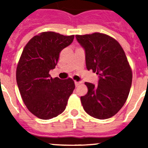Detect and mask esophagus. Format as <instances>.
<instances>
[{"label": "esophagus", "mask_w": 148, "mask_h": 148, "mask_svg": "<svg viewBox=\"0 0 148 148\" xmlns=\"http://www.w3.org/2000/svg\"><path fill=\"white\" fill-rule=\"evenodd\" d=\"M80 84H81V82H75V87H78V86Z\"/></svg>", "instance_id": "esophagus-1"}]
</instances>
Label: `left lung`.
Listing matches in <instances>:
<instances>
[{"mask_svg": "<svg viewBox=\"0 0 148 148\" xmlns=\"http://www.w3.org/2000/svg\"><path fill=\"white\" fill-rule=\"evenodd\" d=\"M85 50L86 66L99 75L98 85L85 82L88 91L81 97L86 113L99 119H107L121 110L130 92L132 70L119 43L106 34L76 35Z\"/></svg>", "mask_w": 148, "mask_h": 148, "instance_id": "1", "label": "left lung"}]
</instances>
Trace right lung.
I'll return each instance as SVG.
<instances>
[{
  "instance_id": "add662e5",
  "label": "right lung",
  "mask_w": 148,
  "mask_h": 148,
  "mask_svg": "<svg viewBox=\"0 0 148 148\" xmlns=\"http://www.w3.org/2000/svg\"><path fill=\"white\" fill-rule=\"evenodd\" d=\"M73 39L74 35L44 32L32 38L23 48L17 66V84L27 109L40 119L62 113L75 89L72 78L61 80L49 74L56 67L61 51Z\"/></svg>"
}]
</instances>
